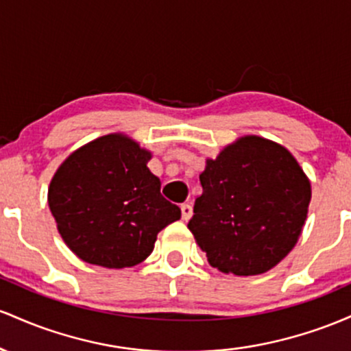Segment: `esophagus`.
Returning <instances> with one entry per match:
<instances>
[{
	"label": "esophagus",
	"instance_id": "1",
	"mask_svg": "<svg viewBox=\"0 0 351 351\" xmlns=\"http://www.w3.org/2000/svg\"><path fill=\"white\" fill-rule=\"evenodd\" d=\"M180 212H182V220H187L192 217V206L191 204H182V206H180Z\"/></svg>",
	"mask_w": 351,
	"mask_h": 351
}]
</instances>
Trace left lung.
<instances>
[{
  "instance_id": "1",
  "label": "left lung",
  "mask_w": 351,
  "mask_h": 351,
  "mask_svg": "<svg viewBox=\"0 0 351 351\" xmlns=\"http://www.w3.org/2000/svg\"><path fill=\"white\" fill-rule=\"evenodd\" d=\"M189 230L207 261L223 274L274 269L300 239L312 186L283 145L261 136L239 137L199 176Z\"/></svg>"
}]
</instances>
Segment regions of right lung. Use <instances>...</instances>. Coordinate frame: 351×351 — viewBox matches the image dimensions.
Wrapping results in <instances>:
<instances>
[{
    "label": "right lung",
    "instance_id": "obj_1",
    "mask_svg": "<svg viewBox=\"0 0 351 351\" xmlns=\"http://www.w3.org/2000/svg\"><path fill=\"white\" fill-rule=\"evenodd\" d=\"M151 151L123 132L101 136L62 160L48 189L51 214L81 261L106 269L141 263L157 234L180 219L149 171Z\"/></svg>",
    "mask_w": 351,
    "mask_h": 351
}]
</instances>
